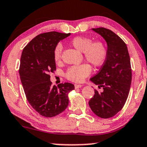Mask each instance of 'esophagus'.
<instances>
[{"label": "esophagus", "mask_w": 147, "mask_h": 147, "mask_svg": "<svg viewBox=\"0 0 147 147\" xmlns=\"http://www.w3.org/2000/svg\"><path fill=\"white\" fill-rule=\"evenodd\" d=\"M81 86H82V85H81V84H75V88H76V89L81 88Z\"/></svg>", "instance_id": "34e87169"}]
</instances>
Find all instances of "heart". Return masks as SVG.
<instances>
[{
    "mask_svg": "<svg viewBox=\"0 0 147 147\" xmlns=\"http://www.w3.org/2000/svg\"><path fill=\"white\" fill-rule=\"evenodd\" d=\"M70 43L77 50L82 51L84 58L93 66H99L105 61L107 56V48L101 40L92 41L87 36H77L70 40ZM62 45L57 44L54 48L53 58L55 62L61 59ZM91 67L87 63L72 66L67 69L65 77L73 82H81L90 74Z\"/></svg>",
    "mask_w": 147,
    "mask_h": 147,
    "instance_id": "1",
    "label": "heart"
}]
</instances>
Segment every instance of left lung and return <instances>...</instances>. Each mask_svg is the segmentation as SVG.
<instances>
[{
    "label": "left lung",
    "mask_w": 147,
    "mask_h": 147,
    "mask_svg": "<svg viewBox=\"0 0 147 147\" xmlns=\"http://www.w3.org/2000/svg\"><path fill=\"white\" fill-rule=\"evenodd\" d=\"M105 40L107 57L100 70L90 79L101 91L94 90L89 100L96 116L109 118L121 111L125 104L131 83V67L126 44L112 31L103 27L92 29Z\"/></svg>",
    "instance_id": "8db88e82"
}]
</instances>
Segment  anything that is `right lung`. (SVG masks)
Segmentation results:
<instances>
[{
  "mask_svg": "<svg viewBox=\"0 0 147 147\" xmlns=\"http://www.w3.org/2000/svg\"><path fill=\"white\" fill-rule=\"evenodd\" d=\"M70 35L56 31L41 33L22 51L19 74L23 89L31 107L45 117H53L63 112L68 105V94L75 89L70 83L53 86L49 75L56 70L55 47Z\"/></svg>",
  "mask_w": 147,
  "mask_h": 147,
  "instance_id": "add662e5",
  "label": "right lung"
}]
</instances>
